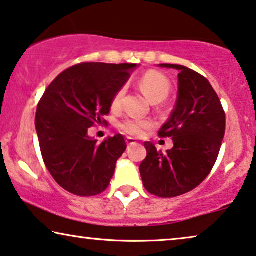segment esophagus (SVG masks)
<instances>
[{
	"mask_svg": "<svg viewBox=\"0 0 256 256\" xmlns=\"http://www.w3.org/2000/svg\"><path fill=\"white\" fill-rule=\"evenodd\" d=\"M126 142H127L128 146H134V144H136V141H135L134 138H127V140H126Z\"/></svg>",
	"mask_w": 256,
	"mask_h": 256,
	"instance_id": "1",
	"label": "esophagus"
}]
</instances>
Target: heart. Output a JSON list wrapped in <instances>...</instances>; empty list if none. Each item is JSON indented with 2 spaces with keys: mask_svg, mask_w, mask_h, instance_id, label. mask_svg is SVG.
<instances>
[{
  "mask_svg": "<svg viewBox=\"0 0 256 256\" xmlns=\"http://www.w3.org/2000/svg\"><path fill=\"white\" fill-rule=\"evenodd\" d=\"M140 87L143 93L149 98L152 102H160L166 100L169 96L171 85L166 76L157 71H149L144 73L140 79ZM124 94V87H121L112 99V106L118 107L121 104L122 96ZM155 124L149 118H127L122 120L118 124L121 132L129 136L134 138H141L146 134V132L154 128Z\"/></svg>",
  "mask_w": 256,
  "mask_h": 256,
  "instance_id": "heart-1",
  "label": "heart"
}]
</instances>
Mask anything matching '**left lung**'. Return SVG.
<instances>
[{"mask_svg": "<svg viewBox=\"0 0 256 256\" xmlns=\"http://www.w3.org/2000/svg\"><path fill=\"white\" fill-rule=\"evenodd\" d=\"M178 70V98L160 138H172L166 154L146 142V157L140 166L146 190L160 198L190 192L208 176L218 158L226 115L208 80L186 66L160 64Z\"/></svg>", "mask_w": 256, "mask_h": 256, "instance_id": "1", "label": "left lung"}]
</instances>
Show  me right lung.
Returning <instances> with one entry per match:
<instances>
[{
  "label": "right lung",
  "instance_id": "add662e5",
  "mask_svg": "<svg viewBox=\"0 0 256 256\" xmlns=\"http://www.w3.org/2000/svg\"><path fill=\"white\" fill-rule=\"evenodd\" d=\"M136 64L82 62L62 71L45 90L37 106L36 130L51 176L79 197L102 194L116 160L127 149L121 134L98 143L88 128L106 124L114 94Z\"/></svg>",
  "mask_w": 256,
  "mask_h": 256
}]
</instances>
